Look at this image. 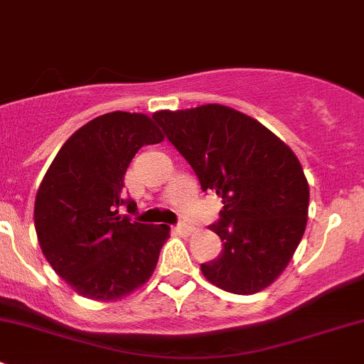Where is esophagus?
Here are the masks:
<instances>
[{"mask_svg": "<svg viewBox=\"0 0 364 364\" xmlns=\"http://www.w3.org/2000/svg\"><path fill=\"white\" fill-rule=\"evenodd\" d=\"M174 232H178L179 236H190L193 232V227L188 225V223H178L174 227Z\"/></svg>", "mask_w": 364, "mask_h": 364, "instance_id": "1", "label": "esophagus"}]
</instances>
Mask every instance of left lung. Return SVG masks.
Returning <instances> with one entry per match:
<instances>
[{
	"label": "left lung",
	"instance_id": "left-lung-1",
	"mask_svg": "<svg viewBox=\"0 0 364 364\" xmlns=\"http://www.w3.org/2000/svg\"><path fill=\"white\" fill-rule=\"evenodd\" d=\"M153 119L192 165L204 192L222 197L209 229L223 241L200 264L213 285L255 294L287 267L306 229L310 188L291 148L247 114L220 104L159 111Z\"/></svg>",
	"mask_w": 364,
	"mask_h": 364
}]
</instances>
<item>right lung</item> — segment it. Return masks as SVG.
<instances>
[{"mask_svg":"<svg viewBox=\"0 0 364 364\" xmlns=\"http://www.w3.org/2000/svg\"><path fill=\"white\" fill-rule=\"evenodd\" d=\"M155 121L139 112H109L80 127L61 146L35 199V229L47 262L77 294L121 299L155 271L171 227L132 222L119 205L135 153L159 144Z\"/></svg>","mask_w":364,"mask_h":364,"instance_id":"1","label":"right lung"}]
</instances>
